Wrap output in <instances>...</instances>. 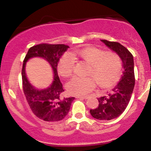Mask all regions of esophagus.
I'll return each mask as SVG.
<instances>
[{"mask_svg":"<svg viewBox=\"0 0 151 151\" xmlns=\"http://www.w3.org/2000/svg\"><path fill=\"white\" fill-rule=\"evenodd\" d=\"M77 98L82 99H88V96H77Z\"/></svg>","mask_w":151,"mask_h":151,"instance_id":"obj_1","label":"esophagus"}]
</instances>
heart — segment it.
Masks as SVG:
<instances>
[{"instance_id": "b5f03b06", "label": "heart", "mask_w": 151, "mask_h": 151, "mask_svg": "<svg viewBox=\"0 0 151 151\" xmlns=\"http://www.w3.org/2000/svg\"><path fill=\"white\" fill-rule=\"evenodd\" d=\"M70 55H65L58 63V71L63 77L71 75L74 59L84 60L91 65L88 74L92 77H78L71 79L66 84V90L71 95L82 96L88 93L95 83L104 88L112 86L119 78L122 70L121 58L115 53H105L93 47L74 50Z\"/></svg>"}]
</instances>
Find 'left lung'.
<instances>
[{"label": "left lung", "instance_id": "obj_1", "mask_svg": "<svg viewBox=\"0 0 151 151\" xmlns=\"http://www.w3.org/2000/svg\"><path fill=\"white\" fill-rule=\"evenodd\" d=\"M101 42L121 58L123 62V75L118 84L112 88L108 96L98 99L99 106L91 109L90 112L96 119L110 121L124 112L132 97L135 84L134 58L132 53L120 43L106 40Z\"/></svg>", "mask_w": 151, "mask_h": 151}]
</instances>
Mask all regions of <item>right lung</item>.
I'll use <instances>...</instances> for the list:
<instances>
[{
	"mask_svg": "<svg viewBox=\"0 0 151 151\" xmlns=\"http://www.w3.org/2000/svg\"><path fill=\"white\" fill-rule=\"evenodd\" d=\"M68 46L65 45L41 44L30 47L23 61L22 69L23 91L29 106L36 117L45 121L56 122L63 120L69 112L74 97H62L64 91L57 71L58 63ZM40 57L50 63L53 71V80L47 88H37L29 81L25 65L31 58Z\"/></svg>",
	"mask_w": 151,
	"mask_h": 151,
	"instance_id": "obj_1",
	"label": "right lung"
}]
</instances>
